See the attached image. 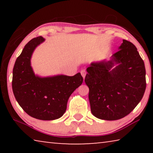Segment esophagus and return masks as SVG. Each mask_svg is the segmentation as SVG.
I'll return each instance as SVG.
<instances>
[{
    "instance_id": "34e87169",
    "label": "esophagus",
    "mask_w": 153,
    "mask_h": 153,
    "mask_svg": "<svg viewBox=\"0 0 153 153\" xmlns=\"http://www.w3.org/2000/svg\"><path fill=\"white\" fill-rule=\"evenodd\" d=\"M80 73H81V74H82V77H84V78H85V76H86V69H83L81 71V72H80Z\"/></svg>"
}]
</instances>
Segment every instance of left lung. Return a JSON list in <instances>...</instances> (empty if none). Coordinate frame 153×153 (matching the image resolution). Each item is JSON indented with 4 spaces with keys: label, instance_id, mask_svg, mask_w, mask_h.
<instances>
[{
    "label": "left lung",
    "instance_id": "left-lung-1",
    "mask_svg": "<svg viewBox=\"0 0 153 153\" xmlns=\"http://www.w3.org/2000/svg\"><path fill=\"white\" fill-rule=\"evenodd\" d=\"M109 61L92 63L85 82L89 88L91 112L104 120H117L130 113L146 90L144 63L135 45L123 40ZM115 64L118 65L114 69Z\"/></svg>",
    "mask_w": 153,
    "mask_h": 153
}]
</instances>
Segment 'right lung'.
<instances>
[{"label":"right lung","mask_w":153,"mask_h":153,"mask_svg":"<svg viewBox=\"0 0 153 153\" xmlns=\"http://www.w3.org/2000/svg\"><path fill=\"white\" fill-rule=\"evenodd\" d=\"M44 40L41 36L33 38L17 58L12 88L17 102L30 116L40 120H54L65 112L69 98L82 84L83 77L80 73L74 76H36L30 59L35 48Z\"/></svg>","instance_id":"obj_1"}]
</instances>
